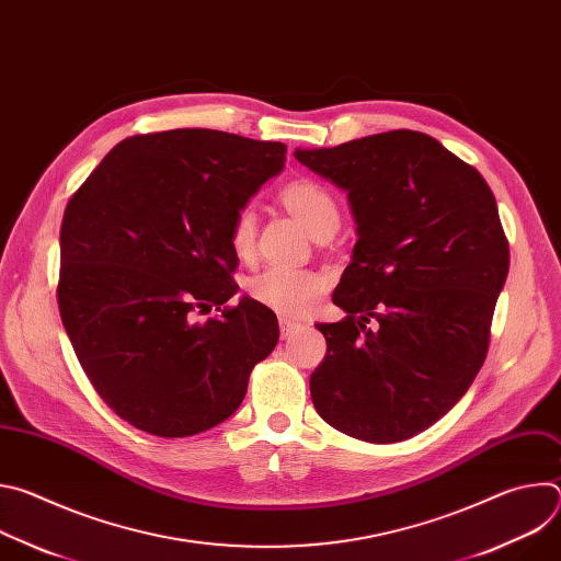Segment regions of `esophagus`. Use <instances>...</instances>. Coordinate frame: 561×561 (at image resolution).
Segmentation results:
<instances>
[{"label":"esophagus","instance_id":"34e87169","mask_svg":"<svg viewBox=\"0 0 561 561\" xmlns=\"http://www.w3.org/2000/svg\"><path fill=\"white\" fill-rule=\"evenodd\" d=\"M297 331H299V324H297V322H290V319H282V322H279L282 340L290 337V335H293V333H297Z\"/></svg>","mask_w":561,"mask_h":561}]
</instances>
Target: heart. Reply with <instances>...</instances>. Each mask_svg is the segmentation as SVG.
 I'll list each match as a JSON object with an SVG mask.
<instances>
[{"label":"heart","instance_id":"obj_1","mask_svg":"<svg viewBox=\"0 0 561 561\" xmlns=\"http://www.w3.org/2000/svg\"><path fill=\"white\" fill-rule=\"evenodd\" d=\"M284 206L319 237L340 226V208L335 197L322 184L299 180L282 191ZM255 247V215L251 208L239 210L230 226V249L239 260L251 257ZM327 290V277L314 271L271 266L249 282V295L282 317H304L310 306Z\"/></svg>","mask_w":561,"mask_h":561}]
</instances>
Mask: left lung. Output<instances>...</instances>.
<instances>
[{"mask_svg":"<svg viewBox=\"0 0 561 561\" xmlns=\"http://www.w3.org/2000/svg\"><path fill=\"white\" fill-rule=\"evenodd\" d=\"M297 162L348 197L357 244L317 324L327 357L314 411L370 444L404 442L444 417L482 368L508 275V242L486 180L435 137L388 130Z\"/></svg>","mask_w":561,"mask_h":561,"instance_id":"left-lung-1","label":"left lung"}]
</instances>
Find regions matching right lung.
Segmentation results:
<instances>
[{
  "mask_svg": "<svg viewBox=\"0 0 561 561\" xmlns=\"http://www.w3.org/2000/svg\"><path fill=\"white\" fill-rule=\"evenodd\" d=\"M286 162L282 141L175 128L119 141L64 213L57 301L104 402L159 437L228 420L279 327L242 297L230 226ZM213 305L221 318L197 323Z\"/></svg>",
  "mask_w": 561,
  "mask_h": 561,
  "instance_id": "right-lung-1",
  "label": "right lung"
}]
</instances>
